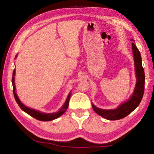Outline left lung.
Masks as SVG:
<instances>
[{"label": "left lung", "mask_w": 154, "mask_h": 154, "mask_svg": "<svg viewBox=\"0 0 154 154\" xmlns=\"http://www.w3.org/2000/svg\"><path fill=\"white\" fill-rule=\"evenodd\" d=\"M132 40L134 42V40H132ZM132 45L134 59V66L136 77V87L132 97L130 98L128 100L121 104L117 109H100L92 104L93 109L94 110V112L107 120H116L126 117L138 107L142 99L143 93H144V71H143V68L142 67V57L140 52L134 44L132 43Z\"/></svg>", "instance_id": "left-lung-1"}]
</instances>
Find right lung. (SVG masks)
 Masks as SVG:
<instances>
[{"instance_id": "add662e5", "label": "right lung", "mask_w": 154, "mask_h": 154, "mask_svg": "<svg viewBox=\"0 0 154 154\" xmlns=\"http://www.w3.org/2000/svg\"><path fill=\"white\" fill-rule=\"evenodd\" d=\"M17 57V55H16V57ZM15 57V58H16ZM14 75H15V69L13 71V73H12V87H13V93H14V96L15 98V100L16 101V103H18L19 106L20 107V109L24 110L25 112H26L29 115H30L31 116L34 117V119H37L38 120H41V121H50V120H53L55 119H57L59 116H60L62 115L65 111L67 110L68 106H69V99H70V97H71V93L68 94V97L67 98L66 100L64 103V104L61 109L59 110V111L56 112H54V113H44V112H41L40 111L34 110L30 109V108L26 107L25 105H24L21 101L20 100L18 99V97L17 96V94L16 93V87H15V84H14Z\"/></svg>"}]
</instances>
